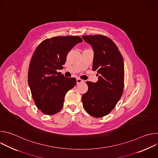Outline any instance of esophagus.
<instances>
[{"label": "esophagus", "mask_w": 158, "mask_h": 158, "mask_svg": "<svg viewBox=\"0 0 158 158\" xmlns=\"http://www.w3.org/2000/svg\"><path fill=\"white\" fill-rule=\"evenodd\" d=\"M83 82H84V81L82 80L81 79H80V78H77V84H81V83H82Z\"/></svg>", "instance_id": "obj_1"}]
</instances>
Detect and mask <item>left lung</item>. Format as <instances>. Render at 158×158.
Masks as SVG:
<instances>
[{
  "label": "left lung",
  "instance_id": "8db88e82",
  "mask_svg": "<svg viewBox=\"0 0 158 158\" xmlns=\"http://www.w3.org/2000/svg\"><path fill=\"white\" fill-rule=\"evenodd\" d=\"M94 51L93 70L98 81H87L88 91L82 97L85 110L95 118H101L114 108L124 90V68L123 56L110 39L102 35H84Z\"/></svg>",
  "mask_w": 158,
  "mask_h": 158
}]
</instances>
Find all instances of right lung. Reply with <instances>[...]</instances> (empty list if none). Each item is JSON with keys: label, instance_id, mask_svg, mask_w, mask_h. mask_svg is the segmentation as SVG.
<instances>
[{"label": "right lung", "instance_id": "obj_1", "mask_svg": "<svg viewBox=\"0 0 158 158\" xmlns=\"http://www.w3.org/2000/svg\"><path fill=\"white\" fill-rule=\"evenodd\" d=\"M82 39L79 36H59L42 41L35 50L28 71V84L32 98L44 114L53 115L63 107L67 92L76 84L74 77L57 73L67 54Z\"/></svg>", "mask_w": 158, "mask_h": 158}]
</instances>
